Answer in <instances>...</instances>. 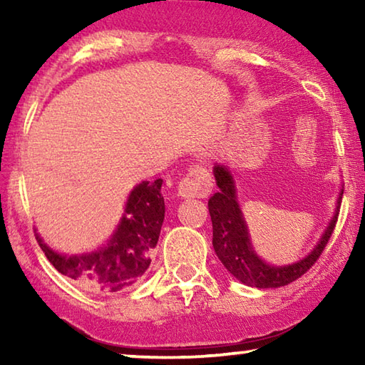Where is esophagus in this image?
I'll list each match as a JSON object with an SVG mask.
<instances>
[{
  "mask_svg": "<svg viewBox=\"0 0 365 365\" xmlns=\"http://www.w3.org/2000/svg\"><path fill=\"white\" fill-rule=\"evenodd\" d=\"M212 190V177L202 165H193L188 170L177 187V195L188 200V197H206Z\"/></svg>",
  "mask_w": 365,
  "mask_h": 365,
  "instance_id": "obj_1",
  "label": "esophagus"
}]
</instances>
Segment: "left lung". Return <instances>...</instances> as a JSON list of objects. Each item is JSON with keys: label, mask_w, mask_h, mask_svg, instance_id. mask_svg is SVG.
<instances>
[{"label": "left lung", "mask_w": 365, "mask_h": 365, "mask_svg": "<svg viewBox=\"0 0 365 365\" xmlns=\"http://www.w3.org/2000/svg\"><path fill=\"white\" fill-rule=\"evenodd\" d=\"M214 177L219 191L207 201L209 214L212 220V246L220 262L230 272L235 279L245 285L255 288H279L299 279L302 274L312 267L319 256L322 255L325 245L335 228L339 205H341L343 190L339 191L336 207L329 227L314 250L298 262L288 265H270L256 255L252 248L248 225L243 217L242 207L238 205L237 187L230 169L227 165L215 164Z\"/></svg>", "instance_id": "obj_1"}]
</instances>
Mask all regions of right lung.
I'll list each match as a JSON object with an SVG mask.
<instances>
[{
	"label": "right lung",
	"mask_w": 365,
	"mask_h": 365,
	"mask_svg": "<svg viewBox=\"0 0 365 365\" xmlns=\"http://www.w3.org/2000/svg\"><path fill=\"white\" fill-rule=\"evenodd\" d=\"M160 187L163 178L138 183L127 197L114 233L95 251L63 255L49 248L35 230L36 242L54 269L91 293L108 294L132 287L143 279L158 245L165 214Z\"/></svg>",
	"instance_id": "obj_1"
}]
</instances>
